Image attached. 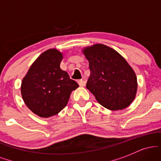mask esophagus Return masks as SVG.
Segmentation results:
<instances>
[{"instance_id": "34e87169", "label": "esophagus", "mask_w": 161, "mask_h": 161, "mask_svg": "<svg viewBox=\"0 0 161 161\" xmlns=\"http://www.w3.org/2000/svg\"><path fill=\"white\" fill-rule=\"evenodd\" d=\"M78 83H79V86H82V87L86 86V81L83 80V79H80V80H79L78 81Z\"/></svg>"}]
</instances>
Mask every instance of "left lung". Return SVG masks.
<instances>
[{
	"instance_id": "8db88e82",
	"label": "left lung",
	"mask_w": 161,
	"mask_h": 161,
	"mask_svg": "<svg viewBox=\"0 0 161 161\" xmlns=\"http://www.w3.org/2000/svg\"><path fill=\"white\" fill-rule=\"evenodd\" d=\"M91 71L86 88L100 104L110 110L126 108L136 97L137 78L117 51L102 44L82 50Z\"/></svg>"
}]
</instances>
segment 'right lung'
Listing matches in <instances>:
<instances>
[{"instance_id": "1", "label": "right lung", "mask_w": 161, "mask_h": 161, "mask_svg": "<svg viewBox=\"0 0 161 161\" xmlns=\"http://www.w3.org/2000/svg\"><path fill=\"white\" fill-rule=\"evenodd\" d=\"M61 52L49 49L35 60L23 79L21 94L30 110L41 117L56 115L67 104L78 83L60 69Z\"/></svg>"}]
</instances>
